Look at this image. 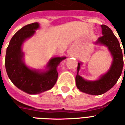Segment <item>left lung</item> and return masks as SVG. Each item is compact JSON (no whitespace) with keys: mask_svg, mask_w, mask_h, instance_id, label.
I'll return each instance as SVG.
<instances>
[{"mask_svg":"<svg viewBox=\"0 0 125 125\" xmlns=\"http://www.w3.org/2000/svg\"><path fill=\"white\" fill-rule=\"evenodd\" d=\"M102 35L95 42L96 45L106 46L113 57V62L107 72L96 80H86L79 75L82 63H78V73L76 76V86L81 92L91 94L100 95L111 89L118 81L123 68V57L119 41L108 26L101 25Z\"/></svg>","mask_w":125,"mask_h":125,"instance_id":"8db88e82","label":"left lung"}]
</instances>
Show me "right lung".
I'll use <instances>...</instances> for the list:
<instances>
[{
  "instance_id": "right-lung-1",
  "label": "right lung",
  "mask_w": 125,
  "mask_h": 125,
  "mask_svg": "<svg viewBox=\"0 0 125 125\" xmlns=\"http://www.w3.org/2000/svg\"><path fill=\"white\" fill-rule=\"evenodd\" d=\"M39 28L38 23L29 24L15 33L10 41L5 57L7 75L15 86L29 94H37L52 89L57 82V68L66 57H52L45 70L29 68L24 62L22 50L24 42Z\"/></svg>"
}]
</instances>
